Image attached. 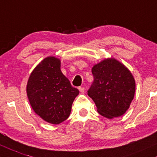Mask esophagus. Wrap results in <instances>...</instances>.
<instances>
[{
	"label": "esophagus",
	"mask_w": 157,
	"mask_h": 157,
	"mask_svg": "<svg viewBox=\"0 0 157 157\" xmlns=\"http://www.w3.org/2000/svg\"><path fill=\"white\" fill-rule=\"evenodd\" d=\"M78 90H79V91H80L81 93H83L84 92V90H85V89H84V87H78Z\"/></svg>",
	"instance_id": "esophagus-1"
}]
</instances>
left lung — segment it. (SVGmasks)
I'll list each match as a JSON object with an SVG mask.
<instances>
[{
	"instance_id": "8db88e82",
	"label": "left lung",
	"mask_w": 157,
	"mask_h": 157,
	"mask_svg": "<svg viewBox=\"0 0 157 157\" xmlns=\"http://www.w3.org/2000/svg\"><path fill=\"white\" fill-rule=\"evenodd\" d=\"M93 82L87 94L102 117L113 119L122 116L129 108L136 90L130 70L117 59L110 58L92 68Z\"/></svg>"
}]
</instances>
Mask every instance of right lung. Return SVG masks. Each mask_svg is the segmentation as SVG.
I'll return each mask as SVG.
<instances>
[{
  "mask_svg": "<svg viewBox=\"0 0 157 157\" xmlns=\"http://www.w3.org/2000/svg\"><path fill=\"white\" fill-rule=\"evenodd\" d=\"M26 93L32 108L42 119L59 124L69 117L73 102L78 95L77 88L61 71V61L45 58L29 75Z\"/></svg>",
  "mask_w": 157,
  "mask_h": 157,
  "instance_id": "right-lung-1",
  "label": "right lung"
}]
</instances>
